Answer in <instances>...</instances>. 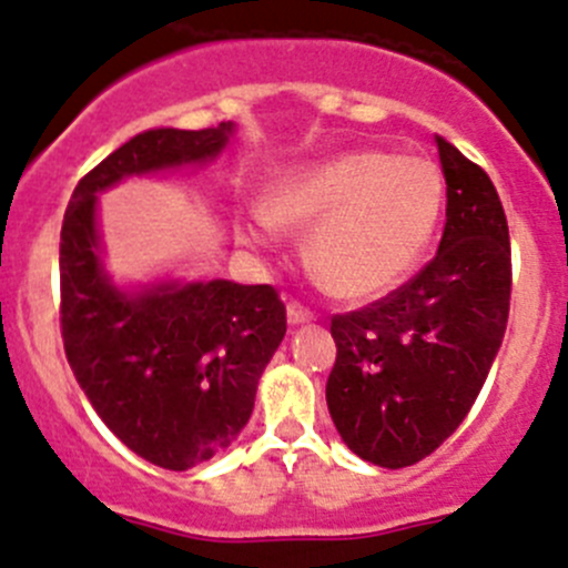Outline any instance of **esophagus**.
Wrapping results in <instances>:
<instances>
[{"label":"esophagus","instance_id":"1","mask_svg":"<svg viewBox=\"0 0 568 568\" xmlns=\"http://www.w3.org/2000/svg\"><path fill=\"white\" fill-rule=\"evenodd\" d=\"M287 321L293 323V326H301V323L315 321V312L306 310V306L298 304V301H290V304H287Z\"/></svg>","mask_w":568,"mask_h":568}]
</instances>
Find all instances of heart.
<instances>
[{
    "label": "heart",
    "instance_id": "obj_1",
    "mask_svg": "<svg viewBox=\"0 0 568 568\" xmlns=\"http://www.w3.org/2000/svg\"><path fill=\"white\" fill-rule=\"evenodd\" d=\"M443 200L435 161L351 150L281 175L242 231L253 242H270L278 225L310 231L306 258L317 278L343 298H376L420 262Z\"/></svg>",
    "mask_w": 568,
    "mask_h": 568
}]
</instances>
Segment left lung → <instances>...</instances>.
Returning a JSON list of instances; mask_svg holds the SVG:
<instances>
[{
    "mask_svg": "<svg viewBox=\"0 0 568 568\" xmlns=\"http://www.w3.org/2000/svg\"><path fill=\"white\" fill-rule=\"evenodd\" d=\"M446 229L435 258L382 301L332 317L326 382L354 455L404 468L440 446L483 390L510 315V234L483 166L437 136Z\"/></svg>",
    "mask_w": 568,
    "mask_h": 568,
    "instance_id": "1",
    "label": "left lung"
}]
</instances>
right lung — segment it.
I'll list each match as a JSON object with an SVG mask.
<instances>
[{
    "instance_id": "1",
    "label": "right lung",
    "mask_w": 568,
    "mask_h": 568,
    "mask_svg": "<svg viewBox=\"0 0 568 568\" xmlns=\"http://www.w3.org/2000/svg\"><path fill=\"white\" fill-rule=\"evenodd\" d=\"M234 125L155 128L80 178L61 229V334L74 379L128 449L170 471L231 446L287 332L270 284L159 281L119 290L102 267L97 194L131 175L217 159Z\"/></svg>"
}]
</instances>
